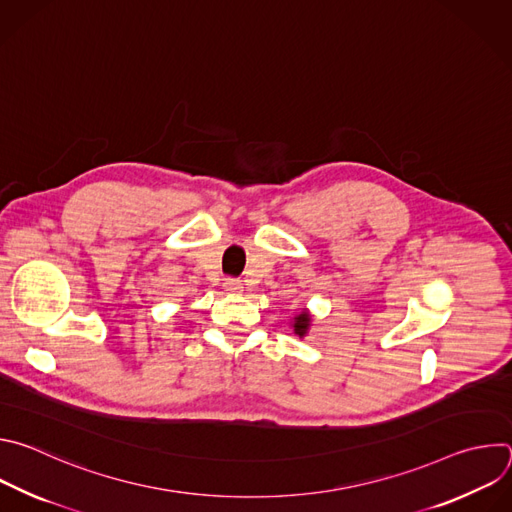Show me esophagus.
<instances>
[{"instance_id":"34e87169","label":"esophagus","mask_w":512,"mask_h":512,"mask_svg":"<svg viewBox=\"0 0 512 512\" xmlns=\"http://www.w3.org/2000/svg\"><path fill=\"white\" fill-rule=\"evenodd\" d=\"M223 287H225L227 294H233V296H235V294H241V291H243L241 279H225Z\"/></svg>"}]
</instances>
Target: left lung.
I'll return each mask as SVG.
<instances>
[{"mask_svg": "<svg viewBox=\"0 0 512 512\" xmlns=\"http://www.w3.org/2000/svg\"><path fill=\"white\" fill-rule=\"evenodd\" d=\"M310 322H312V316L304 310V312H300L296 318H294V334H298L300 338H304L306 334H308V330H310Z\"/></svg>", "mask_w": 512, "mask_h": 512, "instance_id": "1", "label": "left lung"}]
</instances>
